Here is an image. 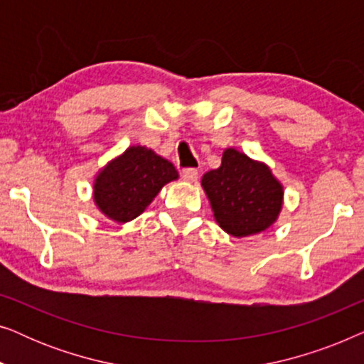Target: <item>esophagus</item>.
Listing matches in <instances>:
<instances>
[{"mask_svg":"<svg viewBox=\"0 0 364 364\" xmlns=\"http://www.w3.org/2000/svg\"><path fill=\"white\" fill-rule=\"evenodd\" d=\"M181 177H182V181H186V182H196L198 178V172L196 171V168H183V171L181 172Z\"/></svg>","mask_w":364,"mask_h":364,"instance_id":"34e87169","label":"esophagus"}]
</instances>
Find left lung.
Here are the masks:
<instances>
[{
  "instance_id": "obj_1",
  "label": "left lung",
  "mask_w": 364,
  "mask_h": 364,
  "mask_svg": "<svg viewBox=\"0 0 364 364\" xmlns=\"http://www.w3.org/2000/svg\"><path fill=\"white\" fill-rule=\"evenodd\" d=\"M213 218L228 235L242 238L267 232L283 207L282 182L265 162L227 147L218 168L202 177Z\"/></svg>"
}]
</instances>
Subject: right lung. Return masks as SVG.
I'll return each mask as SVG.
<instances>
[{
  "label": "right lung",
  "instance_id": "add662e5",
  "mask_svg": "<svg viewBox=\"0 0 364 364\" xmlns=\"http://www.w3.org/2000/svg\"><path fill=\"white\" fill-rule=\"evenodd\" d=\"M177 178L178 172L167 159L146 146H131L99 168L92 182L94 205L109 220L127 223Z\"/></svg>",
  "mask_w": 364,
  "mask_h": 364
}]
</instances>
